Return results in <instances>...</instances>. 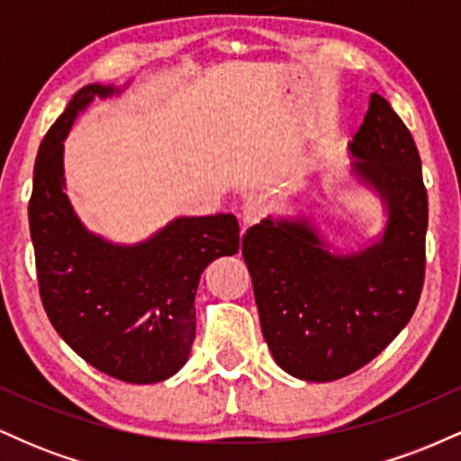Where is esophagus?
<instances>
[{"label": "esophagus", "instance_id": "1", "mask_svg": "<svg viewBox=\"0 0 461 461\" xmlns=\"http://www.w3.org/2000/svg\"><path fill=\"white\" fill-rule=\"evenodd\" d=\"M264 216V203L262 199H249L245 205H242V230L256 225Z\"/></svg>", "mask_w": 461, "mask_h": 461}]
</instances>
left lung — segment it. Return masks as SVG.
Listing matches in <instances>:
<instances>
[{
	"label": "left lung",
	"mask_w": 461,
	"mask_h": 461,
	"mask_svg": "<svg viewBox=\"0 0 461 461\" xmlns=\"http://www.w3.org/2000/svg\"><path fill=\"white\" fill-rule=\"evenodd\" d=\"M348 151L388 210L377 242L333 253L305 219H264L242 236L264 340L285 373L333 382L375 359L410 322L425 282L427 188L410 130L382 95Z\"/></svg>",
	"instance_id": "obj_1"
}]
</instances>
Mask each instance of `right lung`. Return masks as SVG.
Segmentation results:
<instances>
[{
	"mask_svg": "<svg viewBox=\"0 0 461 461\" xmlns=\"http://www.w3.org/2000/svg\"><path fill=\"white\" fill-rule=\"evenodd\" d=\"M119 88L88 84L47 131L34 162L30 236L43 308L79 357L128 384L164 382L186 364L194 294L210 262L234 256V214L182 216L139 245H113L86 230L65 193L62 140L95 97Z\"/></svg>",
	"mask_w": 461,
	"mask_h": 461,
	"instance_id": "obj_1",
	"label": "right lung"
}]
</instances>
